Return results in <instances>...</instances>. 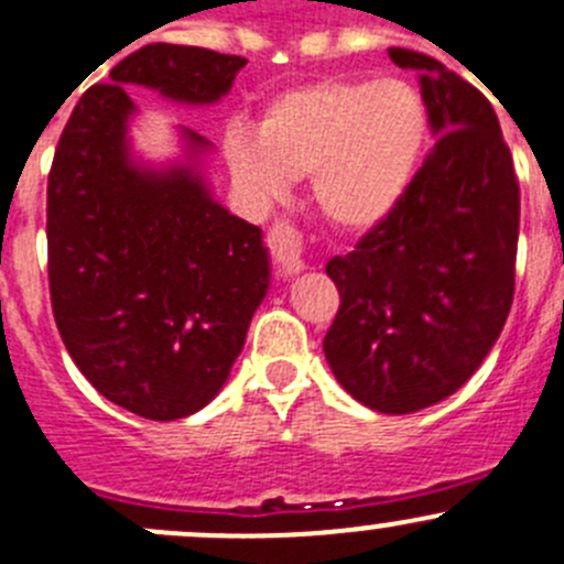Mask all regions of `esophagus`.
Masks as SVG:
<instances>
[{"mask_svg":"<svg viewBox=\"0 0 564 564\" xmlns=\"http://www.w3.org/2000/svg\"><path fill=\"white\" fill-rule=\"evenodd\" d=\"M267 245H270V253L275 259V264L286 275H297V272L305 270L303 239H300V234L289 223H275L270 237H267Z\"/></svg>","mask_w":564,"mask_h":564,"instance_id":"obj_1","label":"esophagus"}]
</instances>
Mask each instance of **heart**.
Here are the masks:
<instances>
[{"instance_id": "heart-1", "label": "heart", "mask_w": 564, "mask_h": 564, "mask_svg": "<svg viewBox=\"0 0 564 564\" xmlns=\"http://www.w3.org/2000/svg\"><path fill=\"white\" fill-rule=\"evenodd\" d=\"M430 143V109L402 79H322L281 93L259 126H234L223 154L237 187L278 204L311 173L314 204L341 231L382 226L408 195Z\"/></svg>"}]
</instances>
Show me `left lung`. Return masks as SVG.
I'll return each mask as SVG.
<instances>
[{"mask_svg": "<svg viewBox=\"0 0 564 564\" xmlns=\"http://www.w3.org/2000/svg\"><path fill=\"white\" fill-rule=\"evenodd\" d=\"M388 57L419 70L438 143L393 215L327 261L341 308L322 347L349 397L404 415L452 397L494 349L516 292L521 189L477 87L427 54Z\"/></svg>", "mask_w": 564, "mask_h": 564, "instance_id": "obj_1", "label": "left lung"}]
</instances>
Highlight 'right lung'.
Instances as JSON below:
<instances>
[{"label":"right lung","mask_w":564,"mask_h":564,"mask_svg":"<svg viewBox=\"0 0 564 564\" xmlns=\"http://www.w3.org/2000/svg\"><path fill=\"white\" fill-rule=\"evenodd\" d=\"M245 57L149 43L76 101L46 193L57 330L101 397L151 421L198 413L226 386L270 289L261 228L212 193V143L178 126L182 156L131 149L129 85L187 107L228 96Z\"/></svg>","instance_id":"right-lung-1"}]
</instances>
